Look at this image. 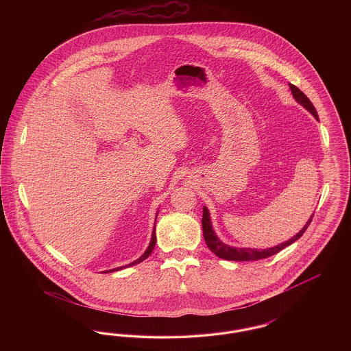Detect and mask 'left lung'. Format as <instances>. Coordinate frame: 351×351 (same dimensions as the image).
<instances>
[{"instance_id": "left-lung-1", "label": "left lung", "mask_w": 351, "mask_h": 351, "mask_svg": "<svg viewBox=\"0 0 351 351\" xmlns=\"http://www.w3.org/2000/svg\"><path fill=\"white\" fill-rule=\"evenodd\" d=\"M289 88H291V92H292V96L295 97V100L298 101L299 104H301L306 110H309L315 118H317L318 114L316 112V108L313 106V104L311 102V100L301 92L300 89L293 85V84H289ZM312 217L309 218V221L306 222V225L302 228L300 230V233L296 234L295 237H292L289 241L280 243L279 246H275V247H269L266 250H256V249H235V247H230L225 243H222L216 234L212 229V225H210V218H209V212L208 209L204 206V210H202V219H201V223H202V233H204V238H205V242L208 245V247L210 249L212 252H215L217 256L222 258V259H226V261H238V262H243V261H258V259H265L268 258L274 254H278L279 251L283 250L284 247L292 245L295 241H298L300 238L302 234L305 233V230L308 229L309 223L312 222Z\"/></svg>"}]
</instances>
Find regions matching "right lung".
<instances>
[{
	"label": "right lung",
	"instance_id": "right-lung-1",
	"mask_svg": "<svg viewBox=\"0 0 351 351\" xmlns=\"http://www.w3.org/2000/svg\"><path fill=\"white\" fill-rule=\"evenodd\" d=\"M155 243H156V237H155V228H154V230H152V237H151V242H150V246H149V249L145 251V254L139 258V259H136L135 262H133V263H130V265H128V267H130V266H134V265H136V263H141L142 261H145L149 255H150L151 252H152V250H154V246H155ZM123 267H126V266H123ZM123 267H119V268H114V269H109V271H105V272H113V271H118V269H121V268Z\"/></svg>",
	"mask_w": 351,
	"mask_h": 351
}]
</instances>
